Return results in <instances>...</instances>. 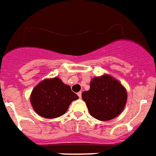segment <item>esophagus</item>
<instances>
[{
  "label": "esophagus",
  "instance_id": "obj_1",
  "mask_svg": "<svg viewBox=\"0 0 156 156\" xmlns=\"http://www.w3.org/2000/svg\"><path fill=\"white\" fill-rule=\"evenodd\" d=\"M77 95L79 96V98L80 99V98H81V92H79V93L77 94Z\"/></svg>",
  "mask_w": 156,
  "mask_h": 156
}]
</instances>
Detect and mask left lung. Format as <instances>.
Here are the masks:
<instances>
[{"label":"left lung","mask_w":156,"mask_h":156,"mask_svg":"<svg viewBox=\"0 0 156 156\" xmlns=\"http://www.w3.org/2000/svg\"><path fill=\"white\" fill-rule=\"evenodd\" d=\"M93 118L108 121L119 115L127 99L126 89L108 75L91 80L90 89L81 94Z\"/></svg>","instance_id":"left-lung-1"}]
</instances>
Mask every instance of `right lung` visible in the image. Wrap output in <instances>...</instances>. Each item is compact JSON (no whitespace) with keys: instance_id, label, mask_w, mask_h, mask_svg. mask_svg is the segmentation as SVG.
I'll return each mask as SVG.
<instances>
[{"instance_id":"1","label":"right lung","mask_w":156,"mask_h":156,"mask_svg":"<svg viewBox=\"0 0 156 156\" xmlns=\"http://www.w3.org/2000/svg\"><path fill=\"white\" fill-rule=\"evenodd\" d=\"M78 98L69 85L55 77L43 80L36 85L30 95V102L38 115L55 118L63 115L71 102Z\"/></svg>"}]
</instances>
